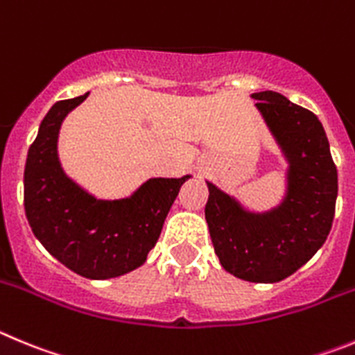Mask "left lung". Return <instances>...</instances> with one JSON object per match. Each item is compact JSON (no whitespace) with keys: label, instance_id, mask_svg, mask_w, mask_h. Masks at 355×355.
I'll return each mask as SVG.
<instances>
[{"label":"left lung","instance_id":"8db88e82","mask_svg":"<svg viewBox=\"0 0 355 355\" xmlns=\"http://www.w3.org/2000/svg\"><path fill=\"white\" fill-rule=\"evenodd\" d=\"M258 113L286 161L285 196L263 212L249 210L207 180L205 219L223 269L251 283H277L324 245L333 226L338 171L317 114L277 92H258Z\"/></svg>","mask_w":355,"mask_h":355}]
</instances>
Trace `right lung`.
<instances>
[{"mask_svg":"<svg viewBox=\"0 0 355 355\" xmlns=\"http://www.w3.org/2000/svg\"><path fill=\"white\" fill-rule=\"evenodd\" d=\"M81 97L56 102L38 127L24 168V210L40 244L67 269L88 279H111L138 269L161 235L180 178H148L130 196L104 200L65 173L58 136Z\"/></svg>","mask_w":355,"mask_h":355,"instance_id":"obj_1","label":"right lung"}]
</instances>
